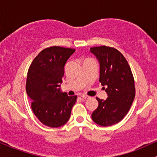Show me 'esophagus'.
I'll return each mask as SVG.
<instances>
[{
    "label": "esophagus",
    "mask_w": 157,
    "mask_h": 157,
    "mask_svg": "<svg viewBox=\"0 0 157 157\" xmlns=\"http://www.w3.org/2000/svg\"><path fill=\"white\" fill-rule=\"evenodd\" d=\"M80 96H81V98H83V99H86V98H89L88 95H85V94H82V95H80Z\"/></svg>",
    "instance_id": "1"
}]
</instances>
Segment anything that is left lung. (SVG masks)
<instances>
[{
  "label": "left lung",
  "mask_w": 157,
  "mask_h": 157,
  "mask_svg": "<svg viewBox=\"0 0 157 157\" xmlns=\"http://www.w3.org/2000/svg\"><path fill=\"white\" fill-rule=\"evenodd\" d=\"M100 65L99 81L107 86L106 100L96 98L98 108L92 119L101 126L121 121L129 110L135 95V81L131 68L123 54L113 47L101 46L90 48Z\"/></svg>",
  "instance_id": "obj_1"
}]
</instances>
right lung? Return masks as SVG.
<instances>
[{
  "label": "right lung",
  "mask_w": 157,
  "mask_h": 157,
  "mask_svg": "<svg viewBox=\"0 0 157 157\" xmlns=\"http://www.w3.org/2000/svg\"><path fill=\"white\" fill-rule=\"evenodd\" d=\"M75 49L50 47L43 49L33 60L28 71L26 92L31 109L45 126L57 128L65 125L77 101L61 91L65 65Z\"/></svg>",
  "instance_id": "obj_1"
}]
</instances>
